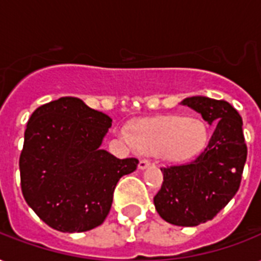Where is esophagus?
<instances>
[{"mask_svg":"<svg viewBox=\"0 0 261 261\" xmlns=\"http://www.w3.org/2000/svg\"><path fill=\"white\" fill-rule=\"evenodd\" d=\"M147 167H150V161H149V160H141V161H139L138 168L141 169V171L146 169Z\"/></svg>","mask_w":261,"mask_h":261,"instance_id":"esophagus-1","label":"esophagus"}]
</instances>
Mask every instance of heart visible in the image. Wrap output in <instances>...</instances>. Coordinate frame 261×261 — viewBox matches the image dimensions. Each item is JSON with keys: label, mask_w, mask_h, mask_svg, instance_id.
<instances>
[{"label": "heart", "mask_w": 261, "mask_h": 261, "mask_svg": "<svg viewBox=\"0 0 261 261\" xmlns=\"http://www.w3.org/2000/svg\"><path fill=\"white\" fill-rule=\"evenodd\" d=\"M120 137L143 153H160L164 159L180 163L195 157L204 147L207 127L198 118L169 115L135 124L133 134L122 130Z\"/></svg>", "instance_id": "heart-1"}]
</instances>
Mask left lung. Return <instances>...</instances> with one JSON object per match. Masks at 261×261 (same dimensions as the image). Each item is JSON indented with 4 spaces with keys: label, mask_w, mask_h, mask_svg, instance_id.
Returning a JSON list of instances; mask_svg holds the SVG:
<instances>
[{
    "label": "left lung",
    "mask_w": 261,
    "mask_h": 261,
    "mask_svg": "<svg viewBox=\"0 0 261 261\" xmlns=\"http://www.w3.org/2000/svg\"><path fill=\"white\" fill-rule=\"evenodd\" d=\"M180 104L196 111L215 128L195 161L161 168L164 181L154 206L172 225L198 226L214 218L239 191L248 150L243 119L229 102L192 96Z\"/></svg>",
    "instance_id": "8db88e82"
}]
</instances>
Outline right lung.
<instances>
[{"mask_svg": "<svg viewBox=\"0 0 261 261\" xmlns=\"http://www.w3.org/2000/svg\"><path fill=\"white\" fill-rule=\"evenodd\" d=\"M112 119L77 97H61L31 115L20 155L21 191L48 226L81 233L104 222L119 178L137 159L119 160L101 149Z\"/></svg>", "mask_w": 261, "mask_h": 261, "instance_id": "add662e5", "label": "right lung"}]
</instances>
